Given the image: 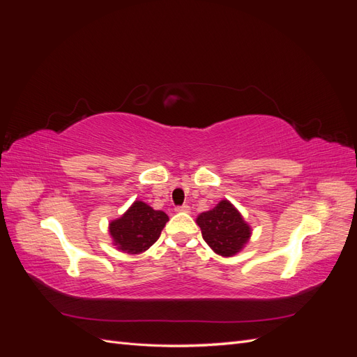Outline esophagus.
<instances>
[{
  "label": "esophagus",
  "mask_w": 357,
  "mask_h": 357,
  "mask_svg": "<svg viewBox=\"0 0 357 357\" xmlns=\"http://www.w3.org/2000/svg\"><path fill=\"white\" fill-rule=\"evenodd\" d=\"M190 210V207L188 204H183V205H178V207H176V211H181V213H188Z\"/></svg>",
  "instance_id": "34e87169"
}]
</instances>
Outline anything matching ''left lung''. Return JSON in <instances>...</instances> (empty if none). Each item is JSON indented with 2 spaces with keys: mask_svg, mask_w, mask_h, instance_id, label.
<instances>
[{
  "mask_svg": "<svg viewBox=\"0 0 357 357\" xmlns=\"http://www.w3.org/2000/svg\"><path fill=\"white\" fill-rule=\"evenodd\" d=\"M202 238L215 253L232 256L250 238V228L229 201H222L197 219Z\"/></svg>",
  "mask_w": 357,
  "mask_h": 357,
  "instance_id": "left-lung-1",
  "label": "left lung"
}]
</instances>
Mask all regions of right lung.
I'll return each instance as SVG.
<instances>
[{
    "instance_id": "right-lung-1",
    "label": "right lung",
    "mask_w": 357,
    "mask_h": 357,
    "mask_svg": "<svg viewBox=\"0 0 357 357\" xmlns=\"http://www.w3.org/2000/svg\"><path fill=\"white\" fill-rule=\"evenodd\" d=\"M167 222L164 211L137 201L121 219L110 223V234L119 250L137 255L156 243Z\"/></svg>"
}]
</instances>
